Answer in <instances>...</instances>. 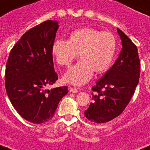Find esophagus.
Masks as SVG:
<instances>
[{"mask_svg": "<svg viewBox=\"0 0 150 150\" xmlns=\"http://www.w3.org/2000/svg\"><path fill=\"white\" fill-rule=\"evenodd\" d=\"M69 91H70L71 93H77L78 92H79L77 89H75V88H73V87L69 88Z\"/></svg>", "mask_w": 150, "mask_h": 150, "instance_id": "obj_1", "label": "esophagus"}]
</instances>
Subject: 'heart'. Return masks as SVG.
I'll use <instances>...</instances> for the list:
<instances>
[{
	"mask_svg": "<svg viewBox=\"0 0 150 150\" xmlns=\"http://www.w3.org/2000/svg\"><path fill=\"white\" fill-rule=\"evenodd\" d=\"M116 50V40L110 32L94 28L75 30L68 39H57L52 45V52L60 65L68 67L77 57L79 62L64 75V81L75 86H83L96 74L108 70Z\"/></svg>",
	"mask_w": 150,
	"mask_h": 150,
	"instance_id": "heart-1",
	"label": "heart"
}]
</instances>
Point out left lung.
I'll list each match as a JSON object with an SVG mask.
<instances>
[{
	"mask_svg": "<svg viewBox=\"0 0 150 150\" xmlns=\"http://www.w3.org/2000/svg\"><path fill=\"white\" fill-rule=\"evenodd\" d=\"M117 33L122 42L120 55L92 88L98 94H93V102L84 112V116L93 123H106L120 115L139 84L140 60L138 49L119 28Z\"/></svg>",
	"mask_w": 150,
	"mask_h": 150,
	"instance_id": "obj_1",
	"label": "left lung"
}]
</instances>
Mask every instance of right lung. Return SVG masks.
<instances>
[{
    "instance_id": "right-lung-1",
    "label": "right lung",
    "mask_w": 150,
    "mask_h": 150,
    "mask_svg": "<svg viewBox=\"0 0 150 150\" xmlns=\"http://www.w3.org/2000/svg\"><path fill=\"white\" fill-rule=\"evenodd\" d=\"M58 22L47 20L25 33L10 52L5 70V89L15 109L26 120L45 123L54 116L67 86L45 89L58 79L52 45Z\"/></svg>"
}]
</instances>
